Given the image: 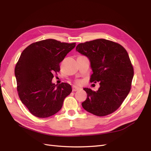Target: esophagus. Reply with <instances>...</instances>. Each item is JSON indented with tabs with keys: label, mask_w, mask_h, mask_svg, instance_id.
Segmentation results:
<instances>
[{
	"label": "esophagus",
	"mask_w": 151,
	"mask_h": 151,
	"mask_svg": "<svg viewBox=\"0 0 151 151\" xmlns=\"http://www.w3.org/2000/svg\"><path fill=\"white\" fill-rule=\"evenodd\" d=\"M80 89L79 88H77V87H76V86H72V91H78V90H79Z\"/></svg>",
	"instance_id": "obj_1"
}]
</instances>
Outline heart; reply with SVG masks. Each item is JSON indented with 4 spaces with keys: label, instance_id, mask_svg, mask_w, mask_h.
Wrapping results in <instances>:
<instances>
[{
    "label": "heart",
    "instance_id": "1",
    "mask_svg": "<svg viewBox=\"0 0 151 151\" xmlns=\"http://www.w3.org/2000/svg\"><path fill=\"white\" fill-rule=\"evenodd\" d=\"M78 84H80V82H79V81L78 82Z\"/></svg>",
    "mask_w": 151,
    "mask_h": 151
}]
</instances>
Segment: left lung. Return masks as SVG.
Listing matches in <instances>:
<instances>
[{
  "instance_id": "8db88e82",
  "label": "left lung",
  "mask_w": 151,
  "mask_h": 151,
  "mask_svg": "<svg viewBox=\"0 0 151 151\" xmlns=\"http://www.w3.org/2000/svg\"><path fill=\"white\" fill-rule=\"evenodd\" d=\"M76 51L91 62L93 72L91 83H100L96 91L84 88L88 97L82 103L83 108L98 116L116 111L129 94L134 77V68L126 50L117 43L98 39L79 44Z\"/></svg>"
}]
</instances>
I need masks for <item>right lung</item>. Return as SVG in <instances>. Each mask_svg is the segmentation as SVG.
<instances>
[{"mask_svg":"<svg viewBox=\"0 0 151 151\" xmlns=\"http://www.w3.org/2000/svg\"><path fill=\"white\" fill-rule=\"evenodd\" d=\"M76 47L48 39L33 43L22 52L15 67L18 95L29 112L38 118L51 116L60 110L72 92L70 84L52 83L60 63Z\"/></svg>","mask_w":151,"mask_h":151,"instance_id":"1","label":"right lung"}]
</instances>
